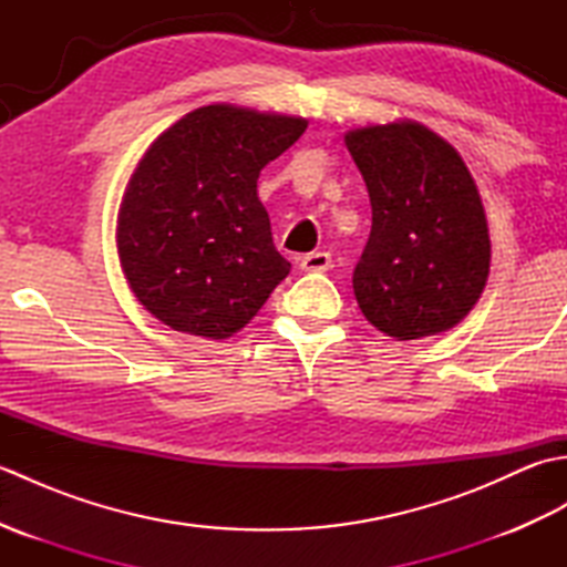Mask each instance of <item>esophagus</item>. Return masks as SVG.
I'll return each instance as SVG.
<instances>
[{"label": "esophagus", "instance_id": "obj_1", "mask_svg": "<svg viewBox=\"0 0 567 567\" xmlns=\"http://www.w3.org/2000/svg\"><path fill=\"white\" fill-rule=\"evenodd\" d=\"M299 268H302L305 272H327L331 268V252H327V250L307 252V256L299 260Z\"/></svg>", "mask_w": 567, "mask_h": 567}]
</instances>
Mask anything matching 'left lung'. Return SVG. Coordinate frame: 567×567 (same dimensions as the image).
<instances>
[{"instance_id": "8db88e82", "label": "left lung", "mask_w": 567, "mask_h": 567, "mask_svg": "<svg viewBox=\"0 0 567 567\" xmlns=\"http://www.w3.org/2000/svg\"><path fill=\"white\" fill-rule=\"evenodd\" d=\"M365 179L372 228L353 292L372 327L396 341L453 329L489 275L485 207L457 151L416 122L346 134Z\"/></svg>"}]
</instances>
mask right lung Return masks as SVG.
I'll use <instances>...</instances> for the list:
<instances>
[{
    "instance_id": "obj_1",
    "label": "right lung",
    "mask_w": 567,
    "mask_h": 567,
    "mask_svg": "<svg viewBox=\"0 0 567 567\" xmlns=\"http://www.w3.org/2000/svg\"><path fill=\"white\" fill-rule=\"evenodd\" d=\"M305 128L302 116L209 104L151 143L124 192L116 248L131 292L155 319L228 339L290 275L258 175Z\"/></svg>"
}]
</instances>
